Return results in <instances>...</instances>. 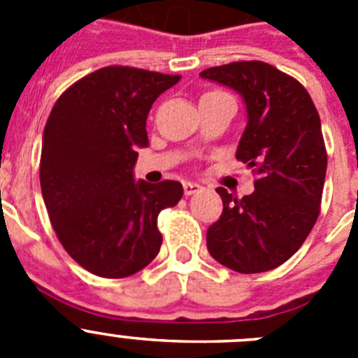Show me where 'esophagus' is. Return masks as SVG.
<instances>
[{"instance_id":"1","label":"esophagus","mask_w":358,"mask_h":358,"mask_svg":"<svg viewBox=\"0 0 358 358\" xmlns=\"http://www.w3.org/2000/svg\"><path fill=\"white\" fill-rule=\"evenodd\" d=\"M182 189H185V195H194V194H199V192H201L202 186L197 185V182L186 181L185 185H182Z\"/></svg>"}]
</instances>
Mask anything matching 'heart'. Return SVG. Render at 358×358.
<instances>
[{"mask_svg": "<svg viewBox=\"0 0 358 358\" xmlns=\"http://www.w3.org/2000/svg\"><path fill=\"white\" fill-rule=\"evenodd\" d=\"M210 93H222V91H210Z\"/></svg>", "mask_w": 358, "mask_h": 358, "instance_id": "1", "label": "heart"}]
</instances>
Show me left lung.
Masks as SVG:
<instances>
[{
  "instance_id": "1",
  "label": "left lung",
  "mask_w": 358,
  "mask_h": 358,
  "mask_svg": "<svg viewBox=\"0 0 358 358\" xmlns=\"http://www.w3.org/2000/svg\"><path fill=\"white\" fill-rule=\"evenodd\" d=\"M201 77L245 100L236 159L258 176L242 199L217 188L224 210L208 229V251L236 273H265L301 248L321 211L328 156L319 113L301 82L267 62H229Z\"/></svg>"
}]
</instances>
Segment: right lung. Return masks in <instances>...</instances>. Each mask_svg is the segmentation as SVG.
Returning a JSON list of instances; mask_svg holds the SVG:
<instances>
[{
  "mask_svg": "<svg viewBox=\"0 0 358 358\" xmlns=\"http://www.w3.org/2000/svg\"><path fill=\"white\" fill-rule=\"evenodd\" d=\"M179 75L107 66L77 80L48 116L41 189L53 231L73 260L100 278H127L161 249L157 215L176 206L182 185L134 181L147 116Z\"/></svg>",
  "mask_w": 358,
  "mask_h": 358,
  "instance_id": "1",
  "label": "right lung"
}]
</instances>
